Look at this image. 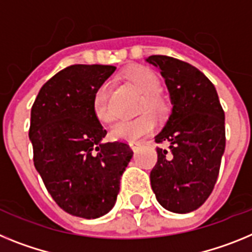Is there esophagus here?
Returning a JSON list of instances; mask_svg holds the SVG:
<instances>
[{"label": "esophagus", "mask_w": 252, "mask_h": 252, "mask_svg": "<svg viewBox=\"0 0 252 252\" xmlns=\"http://www.w3.org/2000/svg\"><path fill=\"white\" fill-rule=\"evenodd\" d=\"M129 146H130V148H132L133 151H137L139 147H141V143H139V142H130Z\"/></svg>", "instance_id": "esophagus-1"}]
</instances>
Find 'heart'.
Returning a JSON list of instances; mask_svg holds the SVG:
<instances>
[{"label": "heart", "mask_w": 252, "mask_h": 252, "mask_svg": "<svg viewBox=\"0 0 252 252\" xmlns=\"http://www.w3.org/2000/svg\"><path fill=\"white\" fill-rule=\"evenodd\" d=\"M123 78L132 85L139 94L143 95L142 110H150L151 113L161 115L166 111V102L159 96L161 81L152 69L142 65L129 67L123 73ZM94 113L102 123H109L113 119L109 108V84L104 82L97 87L94 95ZM156 126V120L152 114L144 113L130 120H120L110 129V137L114 141L135 142L143 135L148 134Z\"/></svg>", "instance_id": "1"}]
</instances>
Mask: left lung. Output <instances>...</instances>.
Masks as SVG:
<instances>
[{
    "label": "left lung",
    "mask_w": 252,
    "mask_h": 252,
    "mask_svg": "<svg viewBox=\"0 0 252 252\" xmlns=\"http://www.w3.org/2000/svg\"><path fill=\"white\" fill-rule=\"evenodd\" d=\"M146 62L161 71L172 109L157 143L151 187L157 202L174 213L198 209L217 181L224 147V111L216 87L194 65L167 56Z\"/></svg>",
    "instance_id": "1"
}]
</instances>
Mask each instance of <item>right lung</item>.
<instances>
[{"instance_id":"right-lung-1","label":"right lung","mask_w":252,"mask_h":252,"mask_svg":"<svg viewBox=\"0 0 252 252\" xmlns=\"http://www.w3.org/2000/svg\"><path fill=\"white\" fill-rule=\"evenodd\" d=\"M115 69L69 65L43 85L32 108L35 168L54 202L86 220L113 209L120 176L133 157L126 143L102 142L106 130L94 113L95 91Z\"/></svg>"}]
</instances>
